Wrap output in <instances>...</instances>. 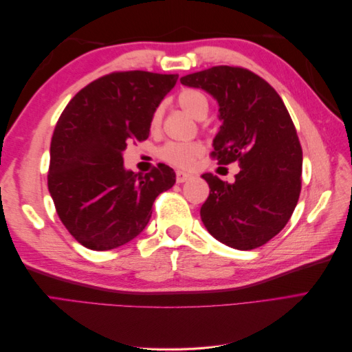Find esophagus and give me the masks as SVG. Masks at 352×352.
<instances>
[{"label":"esophagus","mask_w":352,"mask_h":352,"mask_svg":"<svg viewBox=\"0 0 352 352\" xmlns=\"http://www.w3.org/2000/svg\"><path fill=\"white\" fill-rule=\"evenodd\" d=\"M190 177H192V175H189L186 172H182V170H179V172H176V182L177 184H184V182H186V180H189Z\"/></svg>","instance_id":"obj_1"}]
</instances>
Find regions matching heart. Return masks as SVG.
I'll list each match as a JSON object with an SVG mask.
<instances>
[{"label": "heart", "instance_id": "1", "mask_svg": "<svg viewBox=\"0 0 352 352\" xmlns=\"http://www.w3.org/2000/svg\"><path fill=\"white\" fill-rule=\"evenodd\" d=\"M177 102L189 116L199 120L201 117L208 113V100L202 92L195 89H185L179 94ZM163 110L158 107L151 116V127L157 129L162 123ZM204 148L199 142H172L167 144L162 150V157L167 163L175 164L177 167H190L195 160L202 154Z\"/></svg>", "mask_w": 352, "mask_h": 352}]
</instances>
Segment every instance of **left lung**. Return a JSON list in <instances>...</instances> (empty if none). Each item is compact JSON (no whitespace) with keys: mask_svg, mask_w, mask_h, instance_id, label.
Instances as JSON below:
<instances>
[{"mask_svg":"<svg viewBox=\"0 0 352 352\" xmlns=\"http://www.w3.org/2000/svg\"><path fill=\"white\" fill-rule=\"evenodd\" d=\"M180 83L210 94L221 126L212 140L219 164L238 162L235 182L204 173L210 195L201 220L221 243L254 250L285 228L301 192L302 150L282 98L247 69L216 66Z\"/></svg>","mask_w":352,"mask_h":352,"instance_id":"1","label":"left lung"}]
</instances>
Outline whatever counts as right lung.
<instances>
[{"label":"right lung","instance_id":"obj_1","mask_svg":"<svg viewBox=\"0 0 352 352\" xmlns=\"http://www.w3.org/2000/svg\"><path fill=\"white\" fill-rule=\"evenodd\" d=\"M177 74L117 72L91 82L67 104L50 148L48 189L57 214L83 247L107 251L145 229L155 198L176 182L172 167L127 170L129 141L150 135L151 116Z\"/></svg>","mask_w":352,"mask_h":352}]
</instances>
